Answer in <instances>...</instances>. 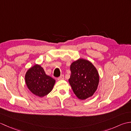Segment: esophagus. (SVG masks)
I'll use <instances>...</instances> for the list:
<instances>
[{
    "label": "esophagus",
    "mask_w": 131,
    "mask_h": 131,
    "mask_svg": "<svg viewBox=\"0 0 131 131\" xmlns=\"http://www.w3.org/2000/svg\"><path fill=\"white\" fill-rule=\"evenodd\" d=\"M57 79H58V80H63V79H64V75H61L60 77H58V78Z\"/></svg>",
    "instance_id": "obj_1"
}]
</instances>
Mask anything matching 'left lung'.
<instances>
[{
	"instance_id": "1",
	"label": "left lung",
	"mask_w": 131,
	"mask_h": 131,
	"mask_svg": "<svg viewBox=\"0 0 131 131\" xmlns=\"http://www.w3.org/2000/svg\"><path fill=\"white\" fill-rule=\"evenodd\" d=\"M69 82L74 93L80 100L93 96L98 87L99 75L90 61L80 58L71 64Z\"/></svg>"
}]
</instances>
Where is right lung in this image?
Wrapping results in <instances>:
<instances>
[{
    "mask_svg": "<svg viewBox=\"0 0 131 131\" xmlns=\"http://www.w3.org/2000/svg\"><path fill=\"white\" fill-rule=\"evenodd\" d=\"M25 78L29 90L40 97L51 92L56 82L53 78L47 75L43 68L38 64L27 71Z\"/></svg>",
    "mask_w": 131,
    "mask_h": 131,
    "instance_id": "1",
    "label": "right lung"
}]
</instances>
